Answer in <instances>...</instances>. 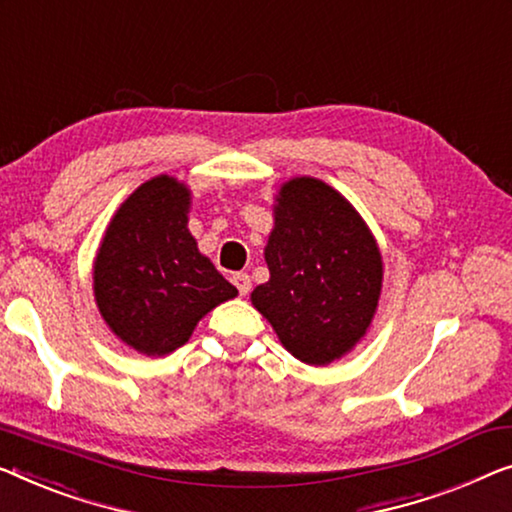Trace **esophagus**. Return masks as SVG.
<instances>
[{
    "instance_id": "obj_1",
    "label": "esophagus",
    "mask_w": 512,
    "mask_h": 512,
    "mask_svg": "<svg viewBox=\"0 0 512 512\" xmlns=\"http://www.w3.org/2000/svg\"><path fill=\"white\" fill-rule=\"evenodd\" d=\"M232 282H234V287L239 289V294H241V296H246V294L250 292V287H253V282H250V276H248V273H234V276H232Z\"/></svg>"
}]
</instances>
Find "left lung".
I'll return each instance as SVG.
<instances>
[{
  "label": "left lung",
  "instance_id": "1",
  "mask_svg": "<svg viewBox=\"0 0 512 512\" xmlns=\"http://www.w3.org/2000/svg\"><path fill=\"white\" fill-rule=\"evenodd\" d=\"M264 257L271 278L250 299L287 352L324 365L363 338L381 292V255L338 190L310 177L287 181Z\"/></svg>",
  "mask_w": 512,
  "mask_h": 512
}]
</instances>
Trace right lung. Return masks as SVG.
Returning a JSON list of instances; mask_svg holds the SVG:
<instances>
[{
  "label": "right lung",
  "mask_w": 512,
  "mask_h": 512,
  "mask_svg": "<svg viewBox=\"0 0 512 512\" xmlns=\"http://www.w3.org/2000/svg\"><path fill=\"white\" fill-rule=\"evenodd\" d=\"M188 207L190 193L177 179L142 183L114 213L98 250V310L142 354L174 352L209 310L236 296V287L197 250Z\"/></svg>",
  "instance_id": "right-lung-1"
}]
</instances>
